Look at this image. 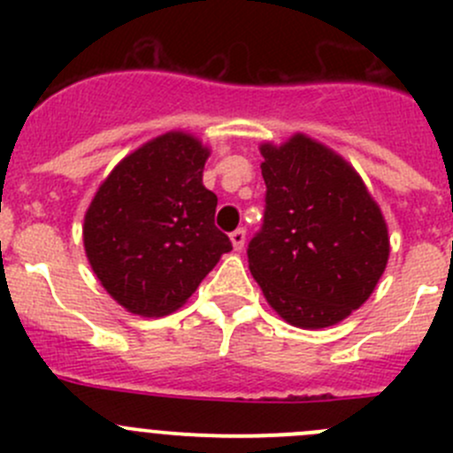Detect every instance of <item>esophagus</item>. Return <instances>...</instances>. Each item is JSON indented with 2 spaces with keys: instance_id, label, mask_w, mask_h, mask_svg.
Instances as JSON below:
<instances>
[{
  "instance_id": "esophagus-1",
  "label": "esophagus",
  "mask_w": 453,
  "mask_h": 453,
  "mask_svg": "<svg viewBox=\"0 0 453 453\" xmlns=\"http://www.w3.org/2000/svg\"><path fill=\"white\" fill-rule=\"evenodd\" d=\"M230 241H232V245H234V250H243L245 248V230L243 227H239V230H234L230 234Z\"/></svg>"
}]
</instances>
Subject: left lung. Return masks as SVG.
Returning <instances> with one entry per match:
<instances>
[{"label": "left lung", "mask_w": 453, "mask_h": 453, "mask_svg": "<svg viewBox=\"0 0 453 453\" xmlns=\"http://www.w3.org/2000/svg\"><path fill=\"white\" fill-rule=\"evenodd\" d=\"M260 155L267 193L250 272L282 319L333 326L366 303L386 269V219L357 171L309 135L260 144Z\"/></svg>", "instance_id": "8db88e82"}]
</instances>
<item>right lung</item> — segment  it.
<instances>
[{
  "label": "right lung",
  "mask_w": 453,
  "mask_h": 453,
  "mask_svg": "<svg viewBox=\"0 0 453 453\" xmlns=\"http://www.w3.org/2000/svg\"><path fill=\"white\" fill-rule=\"evenodd\" d=\"M210 150L168 131L127 155L85 212V254L100 285L127 311L180 309L232 243L214 226L217 195L203 186Z\"/></svg>",
  "instance_id": "right-lung-1"
}]
</instances>
